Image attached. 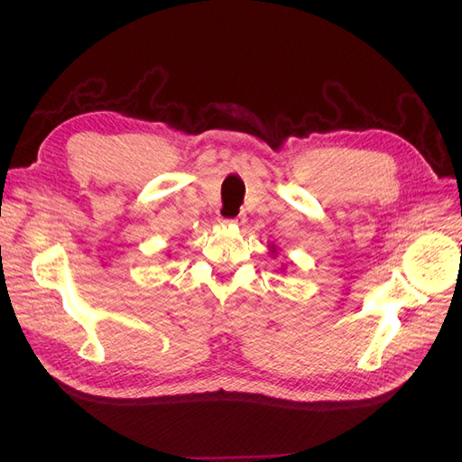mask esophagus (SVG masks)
<instances>
[{
    "mask_svg": "<svg viewBox=\"0 0 462 462\" xmlns=\"http://www.w3.org/2000/svg\"><path fill=\"white\" fill-rule=\"evenodd\" d=\"M221 223H226V226H243V223H245V216H236V217H229V219H221Z\"/></svg>",
    "mask_w": 462,
    "mask_h": 462,
    "instance_id": "esophagus-1",
    "label": "esophagus"
}]
</instances>
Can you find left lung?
Masks as SVG:
<instances>
[{"mask_svg":"<svg viewBox=\"0 0 462 462\" xmlns=\"http://www.w3.org/2000/svg\"><path fill=\"white\" fill-rule=\"evenodd\" d=\"M272 253H275V250H272Z\"/></svg>","mask_w":462,"mask_h":462,"instance_id":"obj_1","label":"left lung"}]
</instances>
